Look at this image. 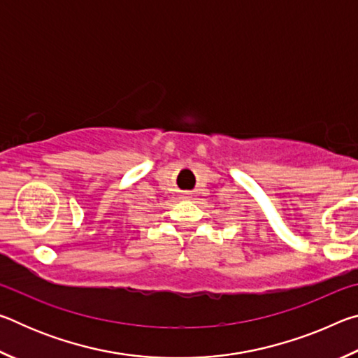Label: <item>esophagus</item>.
<instances>
[{"label":"esophagus","mask_w":358,"mask_h":358,"mask_svg":"<svg viewBox=\"0 0 358 358\" xmlns=\"http://www.w3.org/2000/svg\"><path fill=\"white\" fill-rule=\"evenodd\" d=\"M183 196H185V197H191V194H189V192H185Z\"/></svg>","instance_id":"1"}]
</instances>
